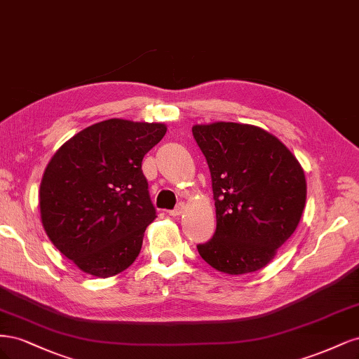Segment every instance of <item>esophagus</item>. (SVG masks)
<instances>
[{
    "label": "esophagus",
    "instance_id": "34e87169",
    "mask_svg": "<svg viewBox=\"0 0 359 359\" xmlns=\"http://www.w3.org/2000/svg\"><path fill=\"white\" fill-rule=\"evenodd\" d=\"M182 210H184V203H178V205L175 206V208L168 211V212H169V215H172V217H178V215H181Z\"/></svg>",
    "mask_w": 359,
    "mask_h": 359
}]
</instances>
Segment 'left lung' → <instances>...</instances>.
Instances as JSON below:
<instances>
[{"label": "left lung", "mask_w": 359, "mask_h": 359, "mask_svg": "<svg viewBox=\"0 0 359 359\" xmlns=\"http://www.w3.org/2000/svg\"><path fill=\"white\" fill-rule=\"evenodd\" d=\"M211 172L217 229L198 252L240 276L266 266L301 220L307 182L297 157L266 130L238 123L193 126Z\"/></svg>", "instance_id": "8db88e82"}]
</instances>
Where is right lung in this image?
<instances>
[{"instance_id": "right-lung-1", "label": "right lung", "mask_w": 359, "mask_h": 359, "mask_svg": "<svg viewBox=\"0 0 359 359\" xmlns=\"http://www.w3.org/2000/svg\"><path fill=\"white\" fill-rule=\"evenodd\" d=\"M166 130L161 123L106 119L74 135L48 163L39 193L41 223L83 273L112 277L139 256L157 217L142 158Z\"/></svg>"}]
</instances>
